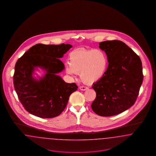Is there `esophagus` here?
<instances>
[{
  "mask_svg": "<svg viewBox=\"0 0 156 156\" xmlns=\"http://www.w3.org/2000/svg\"><path fill=\"white\" fill-rule=\"evenodd\" d=\"M80 89L82 90H85L88 89V88L87 87H85V86H81V87H80Z\"/></svg>",
  "mask_w": 156,
  "mask_h": 156,
  "instance_id": "esophagus-1",
  "label": "esophagus"
}]
</instances>
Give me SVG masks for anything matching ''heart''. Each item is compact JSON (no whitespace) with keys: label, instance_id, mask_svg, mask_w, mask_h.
Instances as JSON below:
<instances>
[{"label":"heart","instance_id":"1","mask_svg":"<svg viewBox=\"0 0 156 156\" xmlns=\"http://www.w3.org/2000/svg\"><path fill=\"white\" fill-rule=\"evenodd\" d=\"M108 65V57L102 50L80 48L69 53V64L66 69L68 74L74 76L80 73L82 81L92 84L104 77Z\"/></svg>","mask_w":156,"mask_h":156}]
</instances>
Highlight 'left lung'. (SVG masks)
<instances>
[{"mask_svg": "<svg viewBox=\"0 0 156 156\" xmlns=\"http://www.w3.org/2000/svg\"><path fill=\"white\" fill-rule=\"evenodd\" d=\"M99 48L107 55L109 64L104 77L92 86L97 97L91 108L99 116H111L135 103L143 80L142 64L140 57L121 41H103Z\"/></svg>", "mask_w": 156, "mask_h": 156, "instance_id": "left-lung-1", "label": "left lung"}]
</instances>
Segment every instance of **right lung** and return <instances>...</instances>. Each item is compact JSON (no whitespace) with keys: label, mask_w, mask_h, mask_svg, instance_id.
I'll return each instance as SVG.
<instances>
[{"label":"right lung","mask_w":156,"mask_h":156,"mask_svg":"<svg viewBox=\"0 0 156 156\" xmlns=\"http://www.w3.org/2000/svg\"><path fill=\"white\" fill-rule=\"evenodd\" d=\"M72 47L70 44H37L25 52L16 63L13 83L24 109L41 118L59 115L67 106L70 95L77 90L75 83H69L57 74L64 69L59 59ZM46 71L39 80L32 76L35 67Z\"/></svg>","instance_id":"right-lung-1"}]
</instances>
